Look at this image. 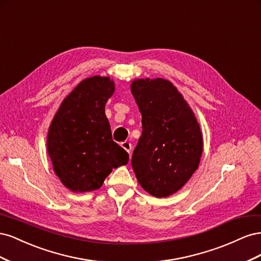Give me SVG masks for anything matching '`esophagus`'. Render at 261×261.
I'll use <instances>...</instances> for the list:
<instances>
[{
  "label": "esophagus",
  "mask_w": 261,
  "mask_h": 261,
  "mask_svg": "<svg viewBox=\"0 0 261 261\" xmlns=\"http://www.w3.org/2000/svg\"><path fill=\"white\" fill-rule=\"evenodd\" d=\"M121 146L127 151L129 154L132 152V144L129 143V141H123V143L121 144Z\"/></svg>",
  "instance_id": "esophagus-1"
}]
</instances>
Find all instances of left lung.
Here are the masks:
<instances>
[{
    "mask_svg": "<svg viewBox=\"0 0 261 261\" xmlns=\"http://www.w3.org/2000/svg\"><path fill=\"white\" fill-rule=\"evenodd\" d=\"M130 90L143 124L132 156L133 170L147 193L168 197L198 169L203 146L199 124L181 93L167 80H136Z\"/></svg>",
    "mask_w": 261,
    "mask_h": 261,
    "instance_id": "8db88e82",
    "label": "left lung"
}]
</instances>
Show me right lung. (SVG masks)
Listing matches in <instances>:
<instances>
[{"label": "right lung", "mask_w": 261, "mask_h": 261, "mask_svg": "<svg viewBox=\"0 0 261 261\" xmlns=\"http://www.w3.org/2000/svg\"><path fill=\"white\" fill-rule=\"evenodd\" d=\"M114 89L110 77L86 78L53 117L46 148L55 174L72 192L96 191L113 169L128 162V153L112 139L105 112Z\"/></svg>", "instance_id": "add662e5"}]
</instances>
